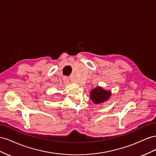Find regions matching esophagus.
I'll return each instance as SVG.
<instances>
[{
	"instance_id": "34e87169",
	"label": "esophagus",
	"mask_w": 156,
	"mask_h": 156,
	"mask_svg": "<svg viewBox=\"0 0 156 156\" xmlns=\"http://www.w3.org/2000/svg\"><path fill=\"white\" fill-rule=\"evenodd\" d=\"M63 80H64V82L66 83H68L69 82V78L68 77H64L63 78Z\"/></svg>"
}]
</instances>
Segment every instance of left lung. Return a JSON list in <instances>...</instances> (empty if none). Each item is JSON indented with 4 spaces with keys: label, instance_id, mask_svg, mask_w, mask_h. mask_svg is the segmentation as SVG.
<instances>
[{
    "label": "left lung",
    "instance_id": "obj_1",
    "mask_svg": "<svg viewBox=\"0 0 156 156\" xmlns=\"http://www.w3.org/2000/svg\"><path fill=\"white\" fill-rule=\"evenodd\" d=\"M111 96L110 91L103 90L101 87H97L90 92V98L93 103L96 105L103 103L109 99Z\"/></svg>",
    "mask_w": 156,
    "mask_h": 156
}]
</instances>
